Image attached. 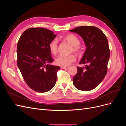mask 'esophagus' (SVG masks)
<instances>
[{
    "mask_svg": "<svg viewBox=\"0 0 126 126\" xmlns=\"http://www.w3.org/2000/svg\"><path fill=\"white\" fill-rule=\"evenodd\" d=\"M68 67H64V66H63V67H61V69H67Z\"/></svg>",
    "mask_w": 126,
    "mask_h": 126,
    "instance_id": "34e87169",
    "label": "esophagus"
}]
</instances>
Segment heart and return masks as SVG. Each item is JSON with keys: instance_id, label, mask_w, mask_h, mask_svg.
Masks as SVG:
<instances>
[{"instance_id": "1", "label": "heart", "mask_w": 126, "mask_h": 126, "mask_svg": "<svg viewBox=\"0 0 126 126\" xmlns=\"http://www.w3.org/2000/svg\"><path fill=\"white\" fill-rule=\"evenodd\" d=\"M63 39L67 41L72 46V50L76 53H80L81 51V48L79 45L80 44L79 39L74 34H68L63 37ZM58 41L55 39L51 40L49 44V49L52 55H56L58 52ZM76 57L74 55H61L56 58L55 63L61 66H69L72 63L75 62Z\"/></svg>"}]
</instances>
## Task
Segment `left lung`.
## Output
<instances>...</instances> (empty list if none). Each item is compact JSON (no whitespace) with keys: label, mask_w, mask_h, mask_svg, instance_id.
<instances>
[{"label":"left lung","mask_w":126,"mask_h":126,"mask_svg":"<svg viewBox=\"0 0 126 126\" xmlns=\"http://www.w3.org/2000/svg\"><path fill=\"white\" fill-rule=\"evenodd\" d=\"M70 32L80 36L87 47L79 63L85 67H77L74 85L82 91L91 90L100 84L107 72L110 57L107 38L100 29L94 26H80Z\"/></svg>","instance_id":"obj_1"}]
</instances>
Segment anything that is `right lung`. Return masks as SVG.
<instances>
[{"mask_svg": "<svg viewBox=\"0 0 126 126\" xmlns=\"http://www.w3.org/2000/svg\"><path fill=\"white\" fill-rule=\"evenodd\" d=\"M56 37L46 28H30L18 40L17 66L27 84L37 92H47L55 85L60 67L50 64L54 59L49 44Z\"/></svg>", "mask_w": 126, "mask_h": 126, "instance_id": "add662e5", "label": "right lung"}]
</instances>
